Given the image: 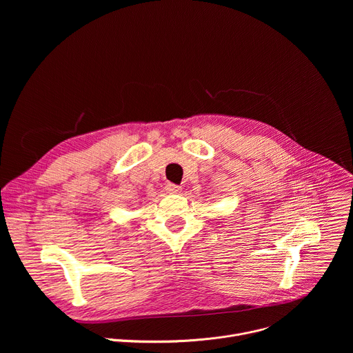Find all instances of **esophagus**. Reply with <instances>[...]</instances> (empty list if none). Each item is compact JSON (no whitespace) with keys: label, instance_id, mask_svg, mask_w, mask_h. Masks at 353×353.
Segmentation results:
<instances>
[{"label":"esophagus","instance_id":"1","mask_svg":"<svg viewBox=\"0 0 353 353\" xmlns=\"http://www.w3.org/2000/svg\"><path fill=\"white\" fill-rule=\"evenodd\" d=\"M166 190H168L170 194H179V192L181 191V187H179V185H176V184L169 183V184L166 185Z\"/></svg>","mask_w":353,"mask_h":353}]
</instances>
